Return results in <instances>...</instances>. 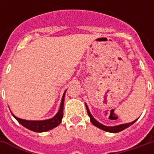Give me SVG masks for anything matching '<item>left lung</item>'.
Here are the masks:
<instances>
[{
  "instance_id": "8db88e82",
  "label": "left lung",
  "mask_w": 154,
  "mask_h": 154,
  "mask_svg": "<svg viewBox=\"0 0 154 154\" xmlns=\"http://www.w3.org/2000/svg\"><path fill=\"white\" fill-rule=\"evenodd\" d=\"M86 105V107H87V114H88V116L90 117V120L91 122L94 125L97 127V128H99V129H102V130H105V131H106V132H110V133H118L120 132V131H122L124 129H127L128 127H129L130 125H132L134 123H135L137 121V119L135 120H134L132 122L130 123H127V124H122V125H116V126H106V125H104L102 124H100V122H98L97 119L94 118L92 115L91 114L90 110H89V108L87 106V104H85Z\"/></svg>"
}]
</instances>
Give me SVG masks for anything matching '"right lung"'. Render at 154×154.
I'll list each match as a JSON object with an SVG mask.
<instances>
[{
  "label": "right lung",
  "mask_w": 154,
  "mask_h": 154,
  "mask_svg": "<svg viewBox=\"0 0 154 154\" xmlns=\"http://www.w3.org/2000/svg\"><path fill=\"white\" fill-rule=\"evenodd\" d=\"M66 91H67V90L64 91L60 107H59V110L57 111V113L51 119H44V120H27V119H20L18 117H16L11 111V112L12 116H14V118L21 125L25 127L26 129H29L31 131H34V132H46L48 130L53 129L55 127H57V125H59V124L62 122V119H63V116L64 98H65Z\"/></svg>",
  "instance_id": "1"
}]
</instances>
